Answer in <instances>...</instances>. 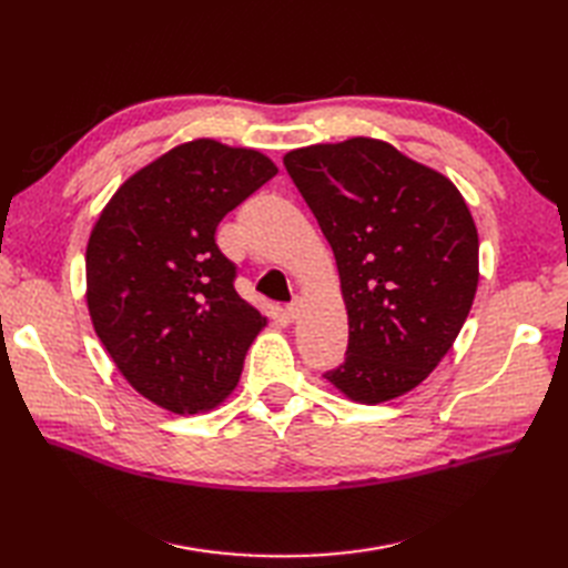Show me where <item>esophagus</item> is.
<instances>
[{
	"label": "esophagus",
	"instance_id": "1",
	"mask_svg": "<svg viewBox=\"0 0 568 568\" xmlns=\"http://www.w3.org/2000/svg\"><path fill=\"white\" fill-rule=\"evenodd\" d=\"M301 307H303V303H301L298 298L291 301V303L286 305V317H288L291 322H296V320L301 317Z\"/></svg>",
	"mask_w": 568,
	"mask_h": 568
}]
</instances>
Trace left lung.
Returning a JSON list of instances; mask_svg holds the SVG:
<instances>
[{"label":"left lung","mask_w":568,"mask_h":568,"mask_svg":"<svg viewBox=\"0 0 568 568\" xmlns=\"http://www.w3.org/2000/svg\"><path fill=\"white\" fill-rule=\"evenodd\" d=\"M284 165L329 242L348 311V351L326 372L376 405L436 369L478 284V232L457 186L369 136L288 151Z\"/></svg>","instance_id":"8db88e82"}]
</instances>
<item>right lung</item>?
<instances>
[{"instance_id":"right-lung-1","label":"right lung","mask_w":568,"mask_h":568,"mask_svg":"<svg viewBox=\"0 0 568 568\" xmlns=\"http://www.w3.org/2000/svg\"><path fill=\"white\" fill-rule=\"evenodd\" d=\"M277 175L261 151L194 140L134 173L88 244V307L128 384L178 415L220 405L265 317L236 294L220 220Z\"/></svg>"}]
</instances>
